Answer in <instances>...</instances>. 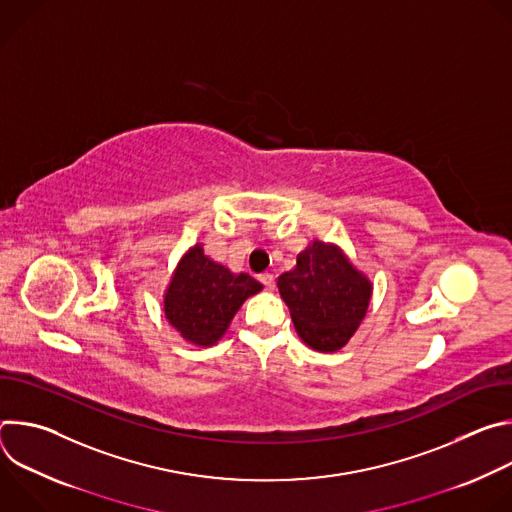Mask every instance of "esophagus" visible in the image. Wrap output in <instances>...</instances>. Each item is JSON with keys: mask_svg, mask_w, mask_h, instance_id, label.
<instances>
[{"mask_svg": "<svg viewBox=\"0 0 512 512\" xmlns=\"http://www.w3.org/2000/svg\"><path fill=\"white\" fill-rule=\"evenodd\" d=\"M259 281H261L267 289H275V277H273V273H261V275H259Z\"/></svg>", "mask_w": 512, "mask_h": 512, "instance_id": "esophagus-1", "label": "esophagus"}]
</instances>
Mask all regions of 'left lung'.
<instances>
[{"label": "left lung", "instance_id": "obj_1", "mask_svg": "<svg viewBox=\"0 0 512 512\" xmlns=\"http://www.w3.org/2000/svg\"><path fill=\"white\" fill-rule=\"evenodd\" d=\"M279 294L296 332L318 352L340 350L367 316L373 283L338 245L312 241L298 265L279 275Z\"/></svg>", "mask_w": 512, "mask_h": 512}]
</instances>
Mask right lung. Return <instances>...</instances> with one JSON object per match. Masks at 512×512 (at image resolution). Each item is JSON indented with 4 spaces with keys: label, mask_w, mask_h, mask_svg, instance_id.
I'll list each match as a JSON object with an SVG mask.
<instances>
[{
    "label": "right lung",
    "mask_w": 512,
    "mask_h": 512,
    "mask_svg": "<svg viewBox=\"0 0 512 512\" xmlns=\"http://www.w3.org/2000/svg\"><path fill=\"white\" fill-rule=\"evenodd\" d=\"M263 285L247 273H233L194 245L180 259L164 294V316L196 346L221 340L243 306Z\"/></svg>",
    "instance_id": "right-lung-1"
}]
</instances>
